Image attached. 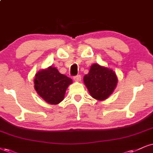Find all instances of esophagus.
I'll return each mask as SVG.
<instances>
[{
	"label": "esophagus",
	"mask_w": 153,
	"mask_h": 153,
	"mask_svg": "<svg viewBox=\"0 0 153 153\" xmlns=\"http://www.w3.org/2000/svg\"><path fill=\"white\" fill-rule=\"evenodd\" d=\"M73 79H74V80L75 81V82H80L82 77H81L80 75H76V76H74Z\"/></svg>",
	"instance_id": "34e87169"
}]
</instances>
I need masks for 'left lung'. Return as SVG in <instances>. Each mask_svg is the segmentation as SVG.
<instances>
[{
    "label": "left lung",
    "instance_id": "left-lung-1",
    "mask_svg": "<svg viewBox=\"0 0 153 153\" xmlns=\"http://www.w3.org/2000/svg\"><path fill=\"white\" fill-rule=\"evenodd\" d=\"M84 82L94 99L103 101L114 92L118 78L111 69L94 64L89 72L84 76Z\"/></svg>",
    "mask_w": 153,
    "mask_h": 153
}]
</instances>
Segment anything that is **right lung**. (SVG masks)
Masks as SVG:
<instances>
[{"mask_svg":"<svg viewBox=\"0 0 153 153\" xmlns=\"http://www.w3.org/2000/svg\"><path fill=\"white\" fill-rule=\"evenodd\" d=\"M71 83V78L60 74L56 68L52 66L39 71L34 79L37 93L52 105L57 104L64 99L66 90Z\"/></svg>","mask_w":153,"mask_h":153,"instance_id":"1","label":"right lung"}]
</instances>
